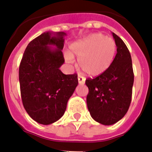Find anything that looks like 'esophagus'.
Masks as SVG:
<instances>
[{
  "mask_svg": "<svg viewBox=\"0 0 152 152\" xmlns=\"http://www.w3.org/2000/svg\"><path fill=\"white\" fill-rule=\"evenodd\" d=\"M77 79H78V83L80 84H84V83H85V78H84V77H82V76L78 75V77H77Z\"/></svg>",
  "mask_w": 152,
  "mask_h": 152,
  "instance_id": "34e87169",
  "label": "esophagus"
}]
</instances>
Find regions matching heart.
<instances>
[{"label":"heart","mask_w":152,"mask_h":152,"mask_svg":"<svg viewBox=\"0 0 152 152\" xmlns=\"http://www.w3.org/2000/svg\"><path fill=\"white\" fill-rule=\"evenodd\" d=\"M70 51L71 53L64 55L66 61L72 63L75 56L78 58V68L89 76L96 77L104 73L111 65L116 55V44L110 37L93 33L72 43Z\"/></svg>","instance_id":"1"}]
</instances>
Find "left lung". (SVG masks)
<instances>
[{
    "mask_svg": "<svg viewBox=\"0 0 152 152\" xmlns=\"http://www.w3.org/2000/svg\"><path fill=\"white\" fill-rule=\"evenodd\" d=\"M116 53L104 73L86 79L89 92L87 105L91 117L100 124L110 126L126 115L132 100L134 73L132 58L124 42L113 33Z\"/></svg>",
    "mask_w": 152,
    "mask_h": 152,
    "instance_id": "1",
    "label": "left lung"
}]
</instances>
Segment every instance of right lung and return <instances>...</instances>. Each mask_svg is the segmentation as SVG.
<instances>
[{
  "instance_id": "1",
  "label": "right lung",
  "mask_w": 152,
  "mask_h": 152,
  "mask_svg": "<svg viewBox=\"0 0 152 152\" xmlns=\"http://www.w3.org/2000/svg\"><path fill=\"white\" fill-rule=\"evenodd\" d=\"M66 33L46 32L28 44L19 68L24 108L33 120L49 125L64 115L69 98L78 84L77 75H64L61 50ZM49 45L56 47L53 49Z\"/></svg>"
}]
</instances>
